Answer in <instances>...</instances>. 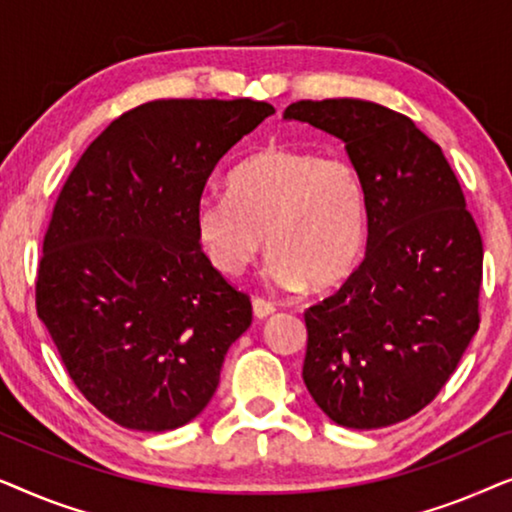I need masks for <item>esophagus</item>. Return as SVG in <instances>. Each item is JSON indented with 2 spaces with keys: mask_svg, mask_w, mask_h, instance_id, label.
Segmentation results:
<instances>
[{
  "mask_svg": "<svg viewBox=\"0 0 512 512\" xmlns=\"http://www.w3.org/2000/svg\"><path fill=\"white\" fill-rule=\"evenodd\" d=\"M251 307H254V317L256 319H265V317H270L272 312H275V305H272L270 300H263V298L251 300Z\"/></svg>",
  "mask_w": 512,
  "mask_h": 512,
  "instance_id": "esophagus-1",
  "label": "esophagus"
}]
</instances>
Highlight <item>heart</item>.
I'll list each match as a JSON object with an SVG mask.
<instances>
[{
	"label": "heart",
	"instance_id": "b5f03b06",
	"mask_svg": "<svg viewBox=\"0 0 512 512\" xmlns=\"http://www.w3.org/2000/svg\"><path fill=\"white\" fill-rule=\"evenodd\" d=\"M368 186L345 158L270 144L230 172L228 191L202 195L193 226L214 270L240 275L272 249L265 275L279 289L340 284L368 240Z\"/></svg>",
	"mask_w": 512,
	"mask_h": 512
}]
</instances>
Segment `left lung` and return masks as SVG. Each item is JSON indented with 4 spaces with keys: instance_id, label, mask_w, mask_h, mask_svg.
Instances as JSON below:
<instances>
[{
    "instance_id": "1",
    "label": "left lung",
    "mask_w": 512,
    "mask_h": 512,
    "mask_svg": "<svg viewBox=\"0 0 512 512\" xmlns=\"http://www.w3.org/2000/svg\"><path fill=\"white\" fill-rule=\"evenodd\" d=\"M284 118L338 137L370 200L366 258L305 312V387L347 429L403 422L478 331L480 230L440 146L408 116L342 97L293 102Z\"/></svg>"
}]
</instances>
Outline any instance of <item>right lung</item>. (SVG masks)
Listing matches in <instances>:
<instances>
[{
  "mask_svg": "<svg viewBox=\"0 0 512 512\" xmlns=\"http://www.w3.org/2000/svg\"><path fill=\"white\" fill-rule=\"evenodd\" d=\"M275 114L242 100H156L118 116L69 174L37 275V314L104 417L172 431L219 387L251 300L200 251L193 214L214 167Z\"/></svg>",
  "mask_w": 512,
  "mask_h": 512,
  "instance_id": "right-lung-1",
  "label": "right lung"
}]
</instances>
